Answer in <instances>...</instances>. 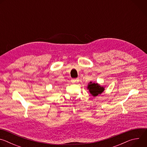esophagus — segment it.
<instances>
[{
  "instance_id": "1",
  "label": "esophagus",
  "mask_w": 147,
  "mask_h": 147,
  "mask_svg": "<svg viewBox=\"0 0 147 147\" xmlns=\"http://www.w3.org/2000/svg\"><path fill=\"white\" fill-rule=\"evenodd\" d=\"M79 81V79L78 78H76V79H72L71 80V82L73 83H77Z\"/></svg>"
}]
</instances>
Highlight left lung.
Segmentation results:
<instances>
[{"label":"left lung","mask_w":147,"mask_h":147,"mask_svg":"<svg viewBox=\"0 0 147 147\" xmlns=\"http://www.w3.org/2000/svg\"><path fill=\"white\" fill-rule=\"evenodd\" d=\"M87 89L93 96H96L98 95L101 94L105 90L104 87L100 86L98 83H92V82H90L88 84Z\"/></svg>","instance_id":"1"}]
</instances>
